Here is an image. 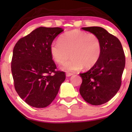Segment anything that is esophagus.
<instances>
[{"mask_svg": "<svg viewBox=\"0 0 132 132\" xmlns=\"http://www.w3.org/2000/svg\"><path fill=\"white\" fill-rule=\"evenodd\" d=\"M73 75V73H66V76H67V77H70V76H72Z\"/></svg>", "mask_w": 132, "mask_h": 132, "instance_id": "34e87169", "label": "esophagus"}]
</instances>
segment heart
Masks as SVG:
<instances>
[{"label": "heart", "instance_id": "heart-1", "mask_svg": "<svg viewBox=\"0 0 132 132\" xmlns=\"http://www.w3.org/2000/svg\"><path fill=\"white\" fill-rule=\"evenodd\" d=\"M50 52L54 60L60 64L71 55L73 57L64 65L62 69L75 71L84 67L86 69L93 67L100 58L102 46L96 35L75 29L63 34L59 41L52 43Z\"/></svg>", "mask_w": 132, "mask_h": 132}]
</instances>
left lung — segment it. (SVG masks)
<instances>
[{
  "label": "left lung",
  "instance_id": "8db88e82",
  "mask_svg": "<svg viewBox=\"0 0 132 132\" xmlns=\"http://www.w3.org/2000/svg\"><path fill=\"white\" fill-rule=\"evenodd\" d=\"M82 29L98 37L102 53L91 69L79 74L82 79L79 92L88 103L100 105L111 100L120 89L125 55L120 40L104 28L93 26Z\"/></svg>",
  "mask_w": 132,
  "mask_h": 132
}]
</instances>
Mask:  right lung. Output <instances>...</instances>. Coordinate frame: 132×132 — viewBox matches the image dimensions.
I'll list each match as a JSON object with an SVG mask.
<instances>
[{"mask_svg":"<svg viewBox=\"0 0 132 132\" xmlns=\"http://www.w3.org/2000/svg\"><path fill=\"white\" fill-rule=\"evenodd\" d=\"M63 31L61 28L39 27L14 46L11 61L14 87L20 98L32 107L49 105L65 79L64 72L55 70L50 52V44Z\"/></svg>","mask_w":132,"mask_h":132,"instance_id":"obj_1","label":"right lung"}]
</instances>
